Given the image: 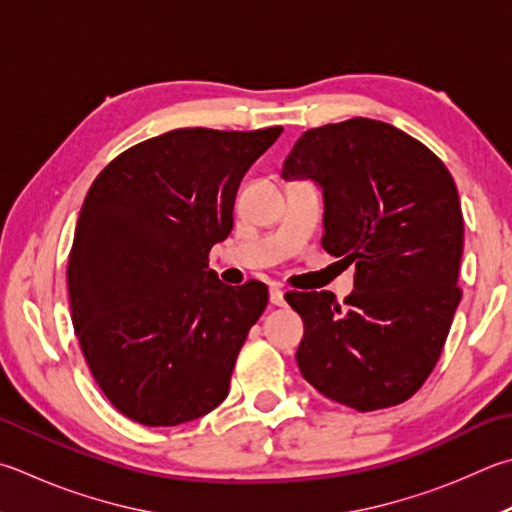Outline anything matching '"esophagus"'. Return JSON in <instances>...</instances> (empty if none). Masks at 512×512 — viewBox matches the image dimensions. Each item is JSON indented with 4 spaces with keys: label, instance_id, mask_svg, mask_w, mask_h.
<instances>
[{
    "label": "esophagus",
    "instance_id": "1",
    "mask_svg": "<svg viewBox=\"0 0 512 512\" xmlns=\"http://www.w3.org/2000/svg\"><path fill=\"white\" fill-rule=\"evenodd\" d=\"M271 304H273V306H284V304H286L284 291H282L280 286H273V288H271Z\"/></svg>",
    "mask_w": 512,
    "mask_h": 512
}]
</instances>
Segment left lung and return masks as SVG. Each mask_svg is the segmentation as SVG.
<instances>
[{
  "mask_svg": "<svg viewBox=\"0 0 512 512\" xmlns=\"http://www.w3.org/2000/svg\"><path fill=\"white\" fill-rule=\"evenodd\" d=\"M286 181L322 190V246L356 264L353 293H288L304 338V380L358 412L418 392L439 360L461 300V203L448 167L394 125L351 118L304 132Z\"/></svg>",
  "mask_w": 512,
  "mask_h": 512,
  "instance_id": "left-lung-1",
  "label": "left lung"
}]
</instances>
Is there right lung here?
I'll use <instances>...</instances> for the list:
<instances>
[{"label":"right lung","mask_w":512,"mask_h":512,"mask_svg":"<svg viewBox=\"0 0 512 512\" xmlns=\"http://www.w3.org/2000/svg\"><path fill=\"white\" fill-rule=\"evenodd\" d=\"M280 134L174 129L116 156L89 188L67 266L71 322L132 421L181 425L228 396L268 288L219 282L208 253L230 235L241 176Z\"/></svg>","instance_id":"right-lung-1"}]
</instances>
